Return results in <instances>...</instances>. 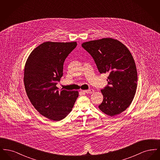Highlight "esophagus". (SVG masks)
I'll use <instances>...</instances> for the list:
<instances>
[{"mask_svg":"<svg viewBox=\"0 0 160 160\" xmlns=\"http://www.w3.org/2000/svg\"><path fill=\"white\" fill-rule=\"evenodd\" d=\"M83 93H92L94 92V90L93 89H89V90H86V91H82Z\"/></svg>","mask_w":160,"mask_h":160,"instance_id":"obj_1","label":"esophagus"}]
</instances>
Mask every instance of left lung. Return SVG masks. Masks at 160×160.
I'll use <instances>...</instances> for the list:
<instances>
[{
    "mask_svg": "<svg viewBox=\"0 0 160 160\" xmlns=\"http://www.w3.org/2000/svg\"><path fill=\"white\" fill-rule=\"evenodd\" d=\"M82 46L99 72L109 74L108 84L101 91L104 98L99 109L110 116L121 113L131 104L137 88V69L129 50L112 38L86 42Z\"/></svg>",
    "mask_w": 160,
    "mask_h": 160,
    "instance_id": "obj_1",
    "label": "left lung"
}]
</instances>
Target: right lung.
Instances as JSON below:
<instances>
[{
    "mask_svg": "<svg viewBox=\"0 0 160 160\" xmlns=\"http://www.w3.org/2000/svg\"><path fill=\"white\" fill-rule=\"evenodd\" d=\"M76 42H46L35 48L26 61L24 83L32 104L47 118L59 121L71 112L77 91H59L56 87L63 76V63Z\"/></svg>",
    "mask_w": 160,
    "mask_h": 160,
    "instance_id": "obj_1",
    "label": "right lung"
}]
</instances>
